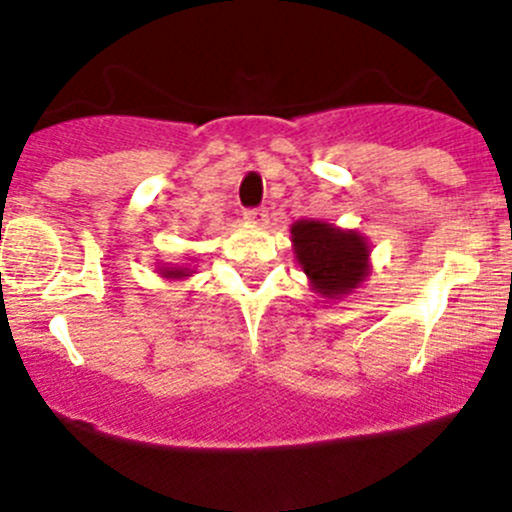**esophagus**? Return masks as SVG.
<instances>
[{"label": "esophagus", "mask_w": 512, "mask_h": 512, "mask_svg": "<svg viewBox=\"0 0 512 512\" xmlns=\"http://www.w3.org/2000/svg\"><path fill=\"white\" fill-rule=\"evenodd\" d=\"M245 218L255 225H265L267 220H270V210H267L265 205H260V208H247Z\"/></svg>", "instance_id": "1"}]
</instances>
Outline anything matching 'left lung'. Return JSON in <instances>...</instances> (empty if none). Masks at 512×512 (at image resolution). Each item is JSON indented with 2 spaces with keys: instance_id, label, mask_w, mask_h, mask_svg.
I'll return each instance as SVG.
<instances>
[{
  "instance_id": "left-lung-1",
  "label": "left lung",
  "mask_w": 512,
  "mask_h": 512,
  "mask_svg": "<svg viewBox=\"0 0 512 512\" xmlns=\"http://www.w3.org/2000/svg\"><path fill=\"white\" fill-rule=\"evenodd\" d=\"M292 242L304 275L324 297L347 294L364 282L369 247L356 232L319 220H299L292 225Z\"/></svg>"
}]
</instances>
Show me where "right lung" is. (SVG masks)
Returning a JSON list of instances; mask_svg holds the SVG:
<instances>
[{"label": "right lung", "mask_w": 512, "mask_h": 512, "mask_svg": "<svg viewBox=\"0 0 512 512\" xmlns=\"http://www.w3.org/2000/svg\"><path fill=\"white\" fill-rule=\"evenodd\" d=\"M163 275H168V277H185V270H175V267H170V270H163Z\"/></svg>", "instance_id": "right-lung-1"}]
</instances>
